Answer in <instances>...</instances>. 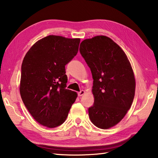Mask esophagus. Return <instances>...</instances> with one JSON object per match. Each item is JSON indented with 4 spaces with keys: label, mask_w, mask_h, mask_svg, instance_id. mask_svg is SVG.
I'll list each match as a JSON object with an SVG mask.
<instances>
[{
    "label": "esophagus",
    "mask_w": 158,
    "mask_h": 158,
    "mask_svg": "<svg viewBox=\"0 0 158 158\" xmlns=\"http://www.w3.org/2000/svg\"><path fill=\"white\" fill-rule=\"evenodd\" d=\"M85 90H81V91H80V92H79V93H78V96H79V97H81V96L84 95L85 94Z\"/></svg>",
    "instance_id": "obj_1"
}]
</instances>
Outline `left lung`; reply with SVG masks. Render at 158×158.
<instances>
[{
	"label": "left lung",
	"mask_w": 158,
	"mask_h": 158,
	"mask_svg": "<svg viewBox=\"0 0 158 158\" xmlns=\"http://www.w3.org/2000/svg\"><path fill=\"white\" fill-rule=\"evenodd\" d=\"M79 51L93 79L90 119L96 127L109 129L121 121L132 104L136 86L132 68L124 51L106 36L84 40Z\"/></svg>",
	"instance_id": "left-lung-1"
}]
</instances>
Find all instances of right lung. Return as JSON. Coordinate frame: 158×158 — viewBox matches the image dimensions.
I'll use <instances>...</instances> for the list:
<instances>
[{
    "label": "right lung",
    "mask_w": 158,
    "mask_h": 158,
    "mask_svg": "<svg viewBox=\"0 0 158 158\" xmlns=\"http://www.w3.org/2000/svg\"><path fill=\"white\" fill-rule=\"evenodd\" d=\"M79 38L49 35L37 41L21 65L19 91L29 113L42 125L63 124L77 93L66 89L65 65L77 55Z\"/></svg>",
    "instance_id": "obj_1"
}]
</instances>
